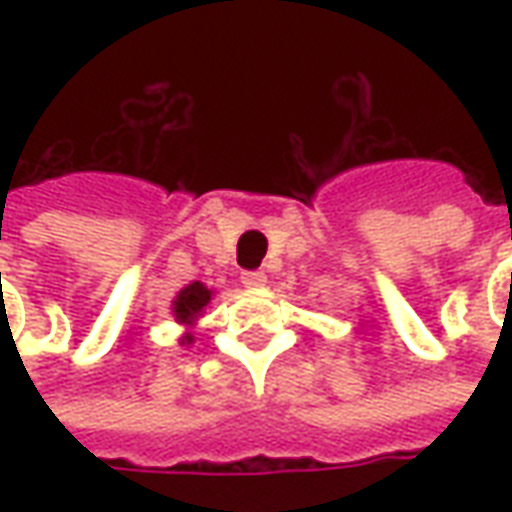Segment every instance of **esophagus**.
Instances as JSON below:
<instances>
[{
    "label": "esophagus",
    "instance_id": "1",
    "mask_svg": "<svg viewBox=\"0 0 512 512\" xmlns=\"http://www.w3.org/2000/svg\"><path fill=\"white\" fill-rule=\"evenodd\" d=\"M241 282H244L246 288L257 290L266 285V274H263V271H244V274H241Z\"/></svg>",
    "mask_w": 512,
    "mask_h": 512
}]
</instances>
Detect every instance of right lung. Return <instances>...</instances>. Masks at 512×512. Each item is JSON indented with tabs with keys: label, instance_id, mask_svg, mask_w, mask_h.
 <instances>
[{
	"label": "right lung",
	"instance_id": "1",
	"mask_svg": "<svg viewBox=\"0 0 512 512\" xmlns=\"http://www.w3.org/2000/svg\"><path fill=\"white\" fill-rule=\"evenodd\" d=\"M213 301V290L208 285H202V282H191L186 288L178 290V296L172 299V318L175 323H180L186 332L180 334V345H191L194 343V334L191 329L197 326L205 310H208V304Z\"/></svg>",
	"mask_w": 512,
	"mask_h": 512
}]
</instances>
